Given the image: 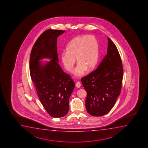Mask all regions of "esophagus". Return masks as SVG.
<instances>
[{
	"instance_id": "1",
	"label": "esophagus",
	"mask_w": 148,
	"mask_h": 148,
	"mask_svg": "<svg viewBox=\"0 0 148 148\" xmlns=\"http://www.w3.org/2000/svg\"><path fill=\"white\" fill-rule=\"evenodd\" d=\"M76 87H77V88H80V86H81V83L79 82V81H78L77 82V83H76Z\"/></svg>"
}]
</instances>
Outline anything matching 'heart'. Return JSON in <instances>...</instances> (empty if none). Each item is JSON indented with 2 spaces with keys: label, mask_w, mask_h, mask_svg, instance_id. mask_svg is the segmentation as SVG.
Listing matches in <instances>:
<instances>
[{
  "label": "heart",
  "mask_w": 148,
  "mask_h": 148,
  "mask_svg": "<svg viewBox=\"0 0 148 148\" xmlns=\"http://www.w3.org/2000/svg\"><path fill=\"white\" fill-rule=\"evenodd\" d=\"M66 51L61 55V60L65 69L69 72L73 71L76 63H78L74 71L76 77H82L87 69L95 68L99 57V43L92 35H81L75 37L67 45Z\"/></svg>",
  "instance_id": "obj_1"
}]
</instances>
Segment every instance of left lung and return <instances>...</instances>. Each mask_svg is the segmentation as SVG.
I'll list each match as a JSON object with an SVG mask.
<instances>
[{"label":"left lung","instance_id":"8db88e82","mask_svg":"<svg viewBox=\"0 0 148 148\" xmlns=\"http://www.w3.org/2000/svg\"><path fill=\"white\" fill-rule=\"evenodd\" d=\"M107 53L95 71L81 79L87 92L85 107L93 116H101L113 108L121 90L123 69L119 51L108 37Z\"/></svg>","mask_w":148,"mask_h":148}]
</instances>
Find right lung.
<instances>
[{"label":"right lung","mask_w":148,"mask_h":148,"mask_svg":"<svg viewBox=\"0 0 148 148\" xmlns=\"http://www.w3.org/2000/svg\"><path fill=\"white\" fill-rule=\"evenodd\" d=\"M65 31L49 29L43 32L33 47L30 58L31 78L43 107L54 118L65 116L69 111V99L75 87L70 75L59 65L58 37ZM45 58L51 61H40Z\"/></svg>","instance_id":"add662e5"}]
</instances>
